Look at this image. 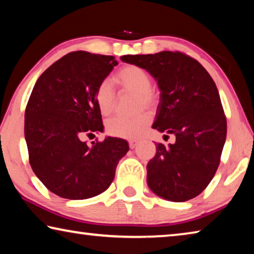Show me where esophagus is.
Returning <instances> with one entry per match:
<instances>
[{"instance_id": "obj_1", "label": "esophagus", "mask_w": 254, "mask_h": 254, "mask_svg": "<svg viewBox=\"0 0 254 254\" xmlns=\"http://www.w3.org/2000/svg\"><path fill=\"white\" fill-rule=\"evenodd\" d=\"M137 143H139V141H137V140H134V139L128 140V145H130L131 149H134L136 147Z\"/></svg>"}]
</instances>
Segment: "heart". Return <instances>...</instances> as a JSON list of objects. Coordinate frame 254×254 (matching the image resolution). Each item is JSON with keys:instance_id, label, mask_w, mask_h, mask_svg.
Wrapping results in <instances>:
<instances>
[{"instance_id": "obj_1", "label": "heart", "mask_w": 254, "mask_h": 254, "mask_svg": "<svg viewBox=\"0 0 254 254\" xmlns=\"http://www.w3.org/2000/svg\"><path fill=\"white\" fill-rule=\"evenodd\" d=\"M114 81L124 91L135 94L137 97L136 109L153 107L157 103V94L151 91V77L143 68L135 65L122 67L114 76ZM95 101L103 115H109L114 109L115 93L107 80L98 84L95 91ZM152 115L149 111H142L134 118L115 117L106 123V130L111 135L118 137H137L145 131L151 122Z\"/></svg>"}]
</instances>
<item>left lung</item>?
I'll return each instance as SVG.
<instances>
[{"label": "left lung", "instance_id": "1", "mask_svg": "<svg viewBox=\"0 0 254 254\" xmlns=\"http://www.w3.org/2000/svg\"><path fill=\"white\" fill-rule=\"evenodd\" d=\"M121 60L157 80L160 102L152 127L176 136L174 144H156V156L147 165L149 188L170 201L194 198L213 179L226 139L216 85L197 60L179 51L127 55Z\"/></svg>", "mask_w": 254, "mask_h": 254}]
</instances>
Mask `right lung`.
Wrapping results in <instances>:
<instances>
[{"mask_svg": "<svg viewBox=\"0 0 254 254\" xmlns=\"http://www.w3.org/2000/svg\"><path fill=\"white\" fill-rule=\"evenodd\" d=\"M113 56L74 51L36 81L24 114V136L33 173L51 192L86 199L110 187L126 140L107 136L88 147L85 134L103 132L95 91L118 65Z\"/></svg>", "mask_w": 254, "mask_h": 254, "instance_id": "1", "label": "right lung"}]
</instances>
